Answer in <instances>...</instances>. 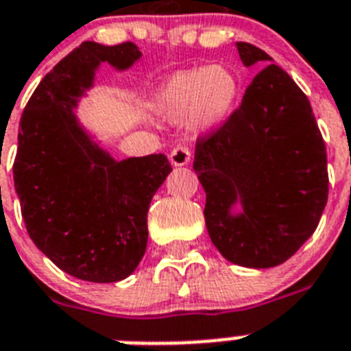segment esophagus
<instances>
[{"instance_id":"obj_1","label":"esophagus","mask_w":351,"mask_h":351,"mask_svg":"<svg viewBox=\"0 0 351 351\" xmlns=\"http://www.w3.org/2000/svg\"><path fill=\"white\" fill-rule=\"evenodd\" d=\"M169 160L171 164L175 167H180V166H185L187 162L191 160V151L187 146H176L173 147V151L169 153Z\"/></svg>"}]
</instances>
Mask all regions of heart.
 <instances>
[{"mask_svg": "<svg viewBox=\"0 0 351 351\" xmlns=\"http://www.w3.org/2000/svg\"><path fill=\"white\" fill-rule=\"evenodd\" d=\"M240 97V81L225 64L198 66L169 77L158 92L156 104L166 119L189 121L196 130L221 126Z\"/></svg>", "mask_w": 351, "mask_h": 351, "instance_id": "obj_1", "label": "heart"}]
</instances>
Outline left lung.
Listing matches in <instances>:
<instances>
[{
  "instance_id": "left-lung-1",
  "label": "left lung",
  "mask_w": 351,
  "mask_h": 351,
  "mask_svg": "<svg viewBox=\"0 0 351 351\" xmlns=\"http://www.w3.org/2000/svg\"><path fill=\"white\" fill-rule=\"evenodd\" d=\"M245 66L263 68L240 108L196 141L210 241L230 263H285L317 229L328 200L326 147L301 88L261 48L236 43ZM241 204L240 213H232Z\"/></svg>"
}]
</instances>
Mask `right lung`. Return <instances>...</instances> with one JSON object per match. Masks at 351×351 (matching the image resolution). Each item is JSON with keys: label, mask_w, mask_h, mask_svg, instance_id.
<instances>
[{"label": "right lung", "mask_w": 351, "mask_h": 351, "mask_svg": "<svg viewBox=\"0 0 351 351\" xmlns=\"http://www.w3.org/2000/svg\"><path fill=\"white\" fill-rule=\"evenodd\" d=\"M141 56L133 43L84 41L45 75L19 122L14 185L28 236L82 281L115 283L138 267L151 198L171 173L162 153L115 160L75 115L101 62L128 70Z\"/></svg>", "instance_id": "right-lung-1"}]
</instances>
